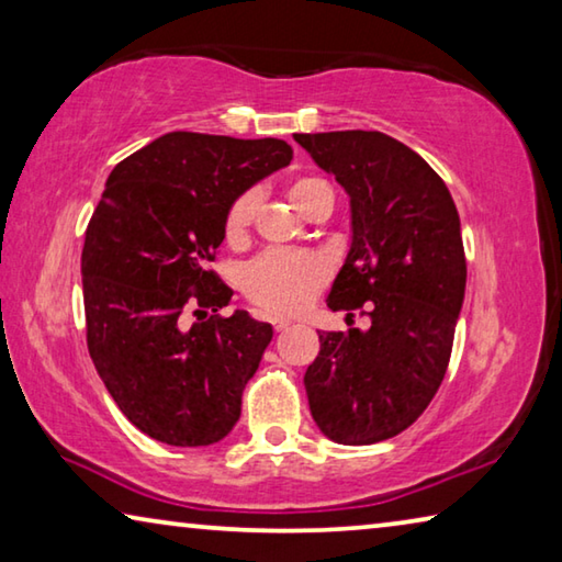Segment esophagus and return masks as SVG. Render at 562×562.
Returning a JSON list of instances; mask_svg holds the SVG:
<instances>
[{
	"mask_svg": "<svg viewBox=\"0 0 562 562\" xmlns=\"http://www.w3.org/2000/svg\"><path fill=\"white\" fill-rule=\"evenodd\" d=\"M290 325H292L290 319H274V322H272V329H274V331H284Z\"/></svg>",
	"mask_w": 562,
	"mask_h": 562,
	"instance_id": "1",
	"label": "esophagus"
}]
</instances>
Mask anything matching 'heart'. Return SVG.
<instances>
[{
	"instance_id": "heart-1",
	"label": "heart",
	"mask_w": 562,
	"mask_h": 562,
	"mask_svg": "<svg viewBox=\"0 0 562 562\" xmlns=\"http://www.w3.org/2000/svg\"><path fill=\"white\" fill-rule=\"evenodd\" d=\"M290 203L302 215H310L319 203H331V188L319 176H297L288 186ZM258 193L243 190L235 195L223 215V237L231 247L250 240ZM329 280V265L315 252H262L243 272V292L255 307L268 315H294L317 297Z\"/></svg>"
}]
</instances>
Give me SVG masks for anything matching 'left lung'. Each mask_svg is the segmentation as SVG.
<instances>
[{
	"label": "left lung",
	"instance_id": "obj_1",
	"mask_svg": "<svg viewBox=\"0 0 562 562\" xmlns=\"http://www.w3.org/2000/svg\"><path fill=\"white\" fill-rule=\"evenodd\" d=\"M351 198V247L327 307L367 315V331H319L310 412L347 446L408 429L439 392L465 290L459 211L441 176L379 131L294 133Z\"/></svg>",
	"mask_w": 562,
	"mask_h": 562
}]
</instances>
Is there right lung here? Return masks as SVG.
Listing matches in <instances>:
<instances>
[{"mask_svg": "<svg viewBox=\"0 0 562 562\" xmlns=\"http://www.w3.org/2000/svg\"><path fill=\"white\" fill-rule=\"evenodd\" d=\"M280 138L176 131L111 170L81 252L87 345L128 422L168 446H211L240 418L272 327L223 310L211 265L235 195L288 166Z\"/></svg>", "mask_w": 562, "mask_h": 562, "instance_id": "add662e5", "label": "right lung"}]
</instances>
